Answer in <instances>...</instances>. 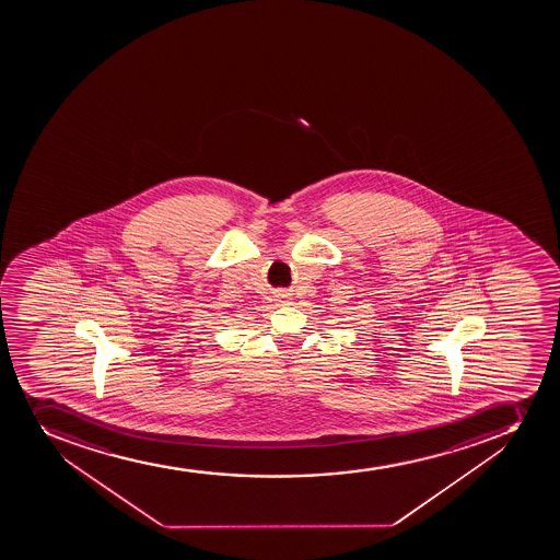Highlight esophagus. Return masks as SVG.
Listing matches in <instances>:
<instances>
[{"label": "esophagus", "instance_id": "1", "mask_svg": "<svg viewBox=\"0 0 560 560\" xmlns=\"http://www.w3.org/2000/svg\"><path fill=\"white\" fill-rule=\"evenodd\" d=\"M277 301H279L281 305H292V298H290V294H287V292H279V294H277Z\"/></svg>", "mask_w": 560, "mask_h": 560}]
</instances>
